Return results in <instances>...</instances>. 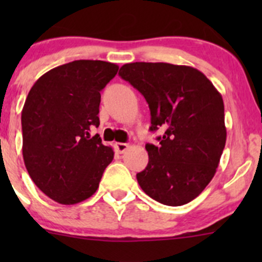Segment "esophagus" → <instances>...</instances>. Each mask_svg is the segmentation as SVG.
<instances>
[{
    "instance_id": "obj_1",
    "label": "esophagus",
    "mask_w": 262,
    "mask_h": 262,
    "mask_svg": "<svg viewBox=\"0 0 262 262\" xmlns=\"http://www.w3.org/2000/svg\"><path fill=\"white\" fill-rule=\"evenodd\" d=\"M115 149L118 153H124L129 148V144L126 143H115Z\"/></svg>"
}]
</instances>
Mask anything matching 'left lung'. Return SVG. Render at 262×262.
Masks as SVG:
<instances>
[{
  "label": "left lung",
  "instance_id": "8db88e82",
  "mask_svg": "<svg viewBox=\"0 0 262 262\" xmlns=\"http://www.w3.org/2000/svg\"><path fill=\"white\" fill-rule=\"evenodd\" d=\"M119 76L146 99L149 130L163 133L158 146L146 144L148 165L137 173L139 186L161 204H187L212 181L226 146L222 95L189 66L128 63Z\"/></svg>",
  "mask_w": 262,
  "mask_h": 262
}]
</instances>
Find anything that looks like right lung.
Instances as JSON below:
<instances>
[{
    "label": "right lung",
    "mask_w": 262,
    "mask_h": 262,
    "mask_svg": "<svg viewBox=\"0 0 262 262\" xmlns=\"http://www.w3.org/2000/svg\"><path fill=\"white\" fill-rule=\"evenodd\" d=\"M119 67L104 60H73L34 83L21 113L23 157L34 184L59 204H77L96 192L114 158L99 134V106Z\"/></svg>",
    "instance_id": "right-lung-1"
}]
</instances>
